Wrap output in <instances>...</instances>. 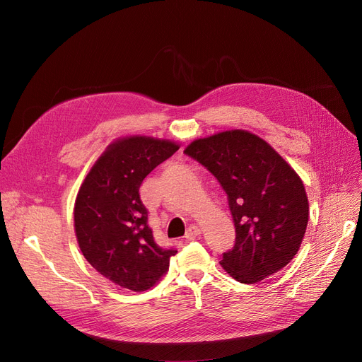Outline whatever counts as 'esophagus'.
<instances>
[{"label": "esophagus", "mask_w": 362, "mask_h": 362, "mask_svg": "<svg viewBox=\"0 0 362 362\" xmlns=\"http://www.w3.org/2000/svg\"><path fill=\"white\" fill-rule=\"evenodd\" d=\"M198 235H201V227L192 224V226H189V229L186 230L185 238H186L187 240H191V239H195Z\"/></svg>", "instance_id": "34e87169"}]
</instances>
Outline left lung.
Listing matches in <instances>:
<instances>
[{"instance_id":"8db88e82","label":"left lung","mask_w":362,"mask_h":362,"mask_svg":"<svg viewBox=\"0 0 362 362\" xmlns=\"http://www.w3.org/2000/svg\"><path fill=\"white\" fill-rule=\"evenodd\" d=\"M218 180L235 223V246L220 264L252 284L288 265L308 224V198L296 171L254 133L221 132L185 149Z\"/></svg>"}]
</instances>
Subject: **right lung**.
<instances>
[{
  "mask_svg": "<svg viewBox=\"0 0 362 362\" xmlns=\"http://www.w3.org/2000/svg\"><path fill=\"white\" fill-rule=\"evenodd\" d=\"M177 149L164 139H119L93 164L76 198L74 230L83 257L124 289L154 286L177 252L156 242L139 197L144 179Z\"/></svg>",
  "mask_w": 362,
  "mask_h": 362,
  "instance_id": "add662e5",
  "label": "right lung"
}]
</instances>
